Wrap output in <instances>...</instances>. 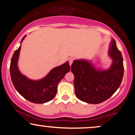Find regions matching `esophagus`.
Masks as SVG:
<instances>
[{"instance_id": "1", "label": "esophagus", "mask_w": 135, "mask_h": 135, "mask_svg": "<svg viewBox=\"0 0 135 135\" xmlns=\"http://www.w3.org/2000/svg\"><path fill=\"white\" fill-rule=\"evenodd\" d=\"M74 60H75V59H74V58H70V60H69V64H70V65H71L72 64L73 61H74Z\"/></svg>"}]
</instances>
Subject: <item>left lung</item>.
<instances>
[{
  "mask_svg": "<svg viewBox=\"0 0 135 135\" xmlns=\"http://www.w3.org/2000/svg\"><path fill=\"white\" fill-rule=\"evenodd\" d=\"M108 53L113 63L108 70H97L83 60H75L72 64L75 93L81 101L98 104L112 97L120 86L124 75L123 58L114 39Z\"/></svg>",
  "mask_w": 135,
  "mask_h": 135,
  "instance_id": "8db88e82",
  "label": "left lung"
}]
</instances>
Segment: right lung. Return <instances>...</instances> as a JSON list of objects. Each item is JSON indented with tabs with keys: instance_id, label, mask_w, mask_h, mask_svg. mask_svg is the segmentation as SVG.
Masks as SVG:
<instances>
[{
	"instance_id": "right-lung-1",
	"label": "right lung",
	"mask_w": 135,
	"mask_h": 135,
	"mask_svg": "<svg viewBox=\"0 0 135 135\" xmlns=\"http://www.w3.org/2000/svg\"><path fill=\"white\" fill-rule=\"evenodd\" d=\"M20 49L21 46L14 52L10 64L11 78L15 89L23 98L32 103H44L51 101L56 94L59 82L69 72L70 67L69 62L55 67L42 79L32 80L22 75L18 70L17 63Z\"/></svg>"
}]
</instances>
